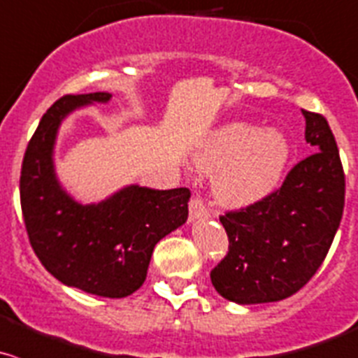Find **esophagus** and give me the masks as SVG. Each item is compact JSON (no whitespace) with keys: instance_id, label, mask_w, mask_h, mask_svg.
Wrapping results in <instances>:
<instances>
[{"instance_id":"esophagus-1","label":"esophagus","mask_w":358,"mask_h":358,"mask_svg":"<svg viewBox=\"0 0 358 358\" xmlns=\"http://www.w3.org/2000/svg\"><path fill=\"white\" fill-rule=\"evenodd\" d=\"M189 211H190V218H192V220H196V218L208 217V215H210V211H208V208L204 206V203L201 197H192V199H190Z\"/></svg>"}]
</instances>
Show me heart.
<instances>
[{"instance_id":"1","label":"heart","mask_w":358,"mask_h":358,"mask_svg":"<svg viewBox=\"0 0 358 358\" xmlns=\"http://www.w3.org/2000/svg\"><path fill=\"white\" fill-rule=\"evenodd\" d=\"M290 155V141L280 131L227 122L208 134L194 162L199 171L215 173L211 190L222 206L246 208L278 189Z\"/></svg>"}]
</instances>
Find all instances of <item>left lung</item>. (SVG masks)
Listing matches in <instances>:
<instances>
[{"label": "left lung", "mask_w": 358, "mask_h": 358, "mask_svg": "<svg viewBox=\"0 0 358 358\" xmlns=\"http://www.w3.org/2000/svg\"><path fill=\"white\" fill-rule=\"evenodd\" d=\"M315 154L294 166L276 192L222 215L229 252L211 271L215 290L238 304L282 301L324 262L345 208V173L327 120L303 110Z\"/></svg>", "instance_id": "obj_1"}]
</instances>
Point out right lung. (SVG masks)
<instances>
[{"mask_svg": "<svg viewBox=\"0 0 358 358\" xmlns=\"http://www.w3.org/2000/svg\"><path fill=\"white\" fill-rule=\"evenodd\" d=\"M108 92L62 96L41 117L20 171V206L34 253L54 278L94 296L120 299L147 278L154 246L189 217L190 190L127 185L83 204L59 183L54 148L62 120Z\"/></svg>", "mask_w": 358, "mask_h": 358, "instance_id": "add662e5", "label": "right lung"}]
</instances>
